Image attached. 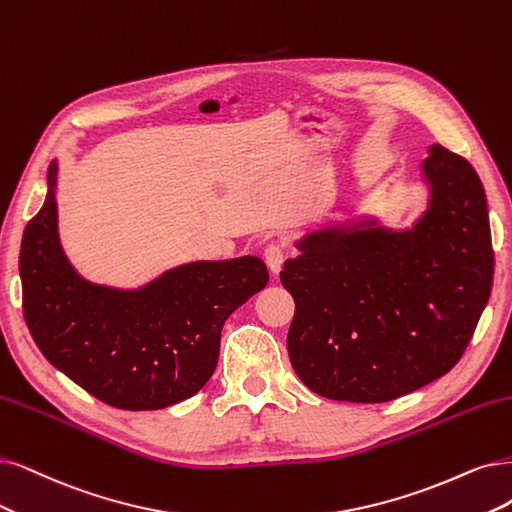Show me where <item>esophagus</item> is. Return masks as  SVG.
<instances>
[{
  "instance_id": "1",
  "label": "esophagus",
  "mask_w": 512,
  "mask_h": 512,
  "mask_svg": "<svg viewBox=\"0 0 512 512\" xmlns=\"http://www.w3.org/2000/svg\"><path fill=\"white\" fill-rule=\"evenodd\" d=\"M285 246H282L280 242H270L266 246V251H263V259H266L268 268L272 270V274L276 276L280 270H282V263H285Z\"/></svg>"
}]
</instances>
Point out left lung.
<instances>
[{
	"label": "left lung",
	"mask_w": 512,
	"mask_h": 512,
	"mask_svg": "<svg viewBox=\"0 0 512 512\" xmlns=\"http://www.w3.org/2000/svg\"><path fill=\"white\" fill-rule=\"evenodd\" d=\"M424 215L407 230L373 217L297 242L280 280L299 380L333 401L386 403L456 367L494 282L487 200L468 160L432 145Z\"/></svg>",
	"instance_id": "obj_1"
}]
</instances>
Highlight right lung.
Returning a JSON list of instances; mask_svg holds the SVG:
<instances>
[{
    "instance_id": "1",
    "label": "right lung",
    "mask_w": 512,
    "mask_h": 512,
    "mask_svg": "<svg viewBox=\"0 0 512 512\" xmlns=\"http://www.w3.org/2000/svg\"><path fill=\"white\" fill-rule=\"evenodd\" d=\"M59 164L48 166L44 206L25 227L18 270L29 333L48 363L99 401L128 411L194 396L217 367L221 329L268 285L259 257L192 261L139 289L82 278L59 238Z\"/></svg>"
}]
</instances>
